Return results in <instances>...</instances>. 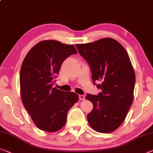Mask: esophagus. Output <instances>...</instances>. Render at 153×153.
Here are the masks:
<instances>
[{"label": "esophagus", "instance_id": "obj_1", "mask_svg": "<svg viewBox=\"0 0 153 153\" xmlns=\"http://www.w3.org/2000/svg\"><path fill=\"white\" fill-rule=\"evenodd\" d=\"M79 100H83L85 99V96L84 95H79Z\"/></svg>", "mask_w": 153, "mask_h": 153}]
</instances>
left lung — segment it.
Segmentation results:
<instances>
[{"mask_svg":"<svg viewBox=\"0 0 153 153\" xmlns=\"http://www.w3.org/2000/svg\"><path fill=\"white\" fill-rule=\"evenodd\" d=\"M76 46L90 65L93 83L99 81L96 86L102 90L86 96L93 104L88 123L97 132L111 133L123 124L133 100L135 74L130 58L123 45L109 37Z\"/></svg>","mask_w":153,"mask_h":153,"instance_id":"1","label":"left lung"}]
</instances>
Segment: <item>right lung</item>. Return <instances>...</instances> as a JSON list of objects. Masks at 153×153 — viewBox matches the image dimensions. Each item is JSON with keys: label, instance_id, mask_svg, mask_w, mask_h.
<instances>
[{"label": "right lung", "instance_id": "obj_1", "mask_svg": "<svg viewBox=\"0 0 153 153\" xmlns=\"http://www.w3.org/2000/svg\"><path fill=\"white\" fill-rule=\"evenodd\" d=\"M76 53L73 45L44 40L33 47L23 61L20 73L21 98L40 130L52 133L60 130L66 123L68 111L79 100L76 93L53 87L63 61Z\"/></svg>", "mask_w": 153, "mask_h": 153}]
</instances>
